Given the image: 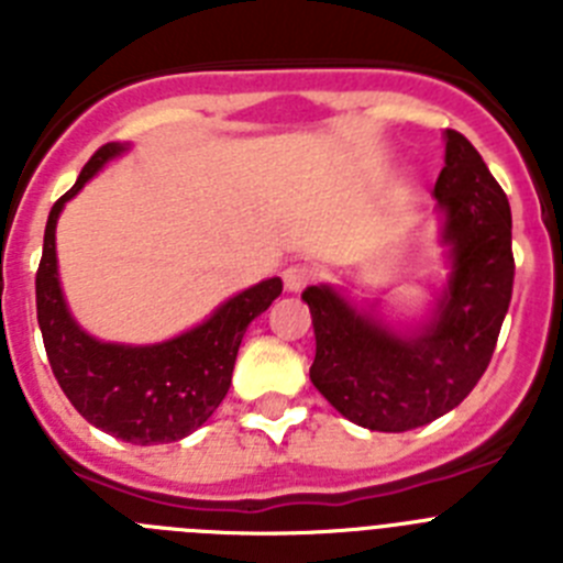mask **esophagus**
I'll use <instances>...</instances> for the list:
<instances>
[{"label": "esophagus", "instance_id": "34e87169", "mask_svg": "<svg viewBox=\"0 0 563 563\" xmlns=\"http://www.w3.org/2000/svg\"><path fill=\"white\" fill-rule=\"evenodd\" d=\"M282 278H285V290L287 292H298V290H305V287L310 285L312 271L307 265H290L285 273H282Z\"/></svg>", "mask_w": 563, "mask_h": 563}]
</instances>
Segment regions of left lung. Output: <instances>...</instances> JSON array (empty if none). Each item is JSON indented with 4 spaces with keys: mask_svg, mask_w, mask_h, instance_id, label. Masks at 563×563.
I'll return each instance as SVG.
<instances>
[{
    "mask_svg": "<svg viewBox=\"0 0 563 563\" xmlns=\"http://www.w3.org/2000/svg\"><path fill=\"white\" fill-rule=\"evenodd\" d=\"M434 200L449 276L426 318L395 321L377 298L357 301L335 285L301 292L316 330L312 386L369 431L420 429L456 409L485 375L510 307V202L454 129H445Z\"/></svg>",
    "mask_w": 563,
    "mask_h": 563,
    "instance_id": "8db88e82",
    "label": "left lung"
}]
</instances>
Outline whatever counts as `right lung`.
<instances>
[{"mask_svg":"<svg viewBox=\"0 0 563 563\" xmlns=\"http://www.w3.org/2000/svg\"><path fill=\"white\" fill-rule=\"evenodd\" d=\"M129 143L89 157L76 186L53 206L36 273V312L49 366L67 400L96 429L132 445L177 442L197 431L231 389L239 343L253 318L282 292L273 276L222 301L202 324L161 343H114L89 335L67 307L58 278L56 225L67 206Z\"/></svg>","mask_w":563,"mask_h":563,"instance_id":"right-lung-1","label":"right lung"}]
</instances>
